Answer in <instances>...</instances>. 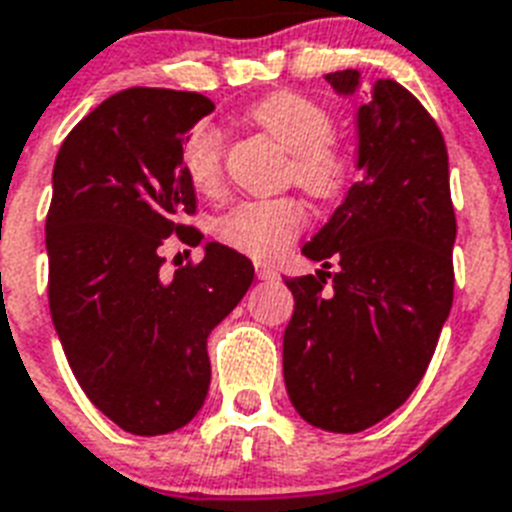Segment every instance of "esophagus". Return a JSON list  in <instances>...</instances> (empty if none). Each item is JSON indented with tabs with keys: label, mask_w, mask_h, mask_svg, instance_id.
<instances>
[{
	"label": "esophagus",
	"mask_w": 512,
	"mask_h": 512,
	"mask_svg": "<svg viewBox=\"0 0 512 512\" xmlns=\"http://www.w3.org/2000/svg\"><path fill=\"white\" fill-rule=\"evenodd\" d=\"M256 277H259V280H277L280 274H277V269H274V266L256 264Z\"/></svg>",
	"instance_id": "esophagus-1"
}]
</instances>
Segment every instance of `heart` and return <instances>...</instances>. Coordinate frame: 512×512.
<instances>
[{
  "instance_id": "b5f03b06",
  "label": "heart",
  "mask_w": 512,
  "mask_h": 512,
  "mask_svg": "<svg viewBox=\"0 0 512 512\" xmlns=\"http://www.w3.org/2000/svg\"><path fill=\"white\" fill-rule=\"evenodd\" d=\"M253 125L269 133L282 149L293 154L290 175L316 198L337 196L350 177V162L335 143L332 114L301 94H274L251 109ZM225 146L219 130L198 125L183 143V170L190 185L214 196L225 177ZM306 225V209L295 198H256L232 206L219 217L217 238L251 259L269 261Z\"/></svg>"
}]
</instances>
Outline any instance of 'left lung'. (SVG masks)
Listing matches in <instances>:
<instances>
[{
  "label": "left lung",
  "instance_id": "left-lung-1",
  "mask_svg": "<svg viewBox=\"0 0 512 512\" xmlns=\"http://www.w3.org/2000/svg\"><path fill=\"white\" fill-rule=\"evenodd\" d=\"M327 83L353 96L361 73H329ZM356 125L361 180L303 246L322 269L285 280L295 298L282 337L287 395L303 421L337 434L363 432L411 398L455 282L450 167L432 114L400 83L377 80ZM329 260L341 264L335 275L323 272Z\"/></svg>",
  "mask_w": 512,
  "mask_h": 512
}]
</instances>
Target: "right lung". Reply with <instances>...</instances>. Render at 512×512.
<instances>
[{
  "instance_id": "obj_1",
  "label": "right lung",
  "mask_w": 512,
  "mask_h": 512,
  "mask_svg": "<svg viewBox=\"0 0 512 512\" xmlns=\"http://www.w3.org/2000/svg\"><path fill=\"white\" fill-rule=\"evenodd\" d=\"M211 99L128 88L70 130L52 172L46 217L49 308L75 379L114 424L170 434L201 411L211 382L206 340L253 282V264L222 243L162 274L159 246L196 211L183 143Z\"/></svg>"
}]
</instances>
